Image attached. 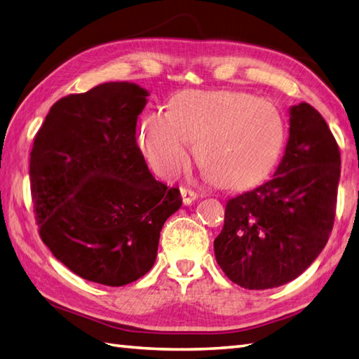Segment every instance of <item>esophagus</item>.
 <instances>
[{"instance_id":"1","label":"esophagus","mask_w":359,"mask_h":359,"mask_svg":"<svg viewBox=\"0 0 359 359\" xmlns=\"http://www.w3.org/2000/svg\"><path fill=\"white\" fill-rule=\"evenodd\" d=\"M181 198H182V204L184 205H190L192 204L198 195L194 192V190H189V189H181Z\"/></svg>"}]
</instances>
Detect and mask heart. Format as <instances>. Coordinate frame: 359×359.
Wrapping results in <instances>:
<instances>
[{
    "label": "heart",
    "mask_w": 359,
    "mask_h": 359,
    "mask_svg": "<svg viewBox=\"0 0 359 359\" xmlns=\"http://www.w3.org/2000/svg\"><path fill=\"white\" fill-rule=\"evenodd\" d=\"M281 110L266 98L233 90H184L175 95L167 112L150 114L140 142L150 167L173 178L196 161L215 184L244 189L272 170L284 144Z\"/></svg>",
    "instance_id": "1"
}]
</instances>
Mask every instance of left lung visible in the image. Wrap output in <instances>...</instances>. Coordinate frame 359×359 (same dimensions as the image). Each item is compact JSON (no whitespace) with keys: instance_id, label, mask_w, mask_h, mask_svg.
<instances>
[{"instance_id":"8db88e82","label":"left lung","mask_w":359,"mask_h":359,"mask_svg":"<svg viewBox=\"0 0 359 359\" xmlns=\"http://www.w3.org/2000/svg\"><path fill=\"white\" fill-rule=\"evenodd\" d=\"M289 141L273 178L227 201L215 258L249 290L298 278L327 244L337 210L341 155L321 114L307 102L289 110Z\"/></svg>"}]
</instances>
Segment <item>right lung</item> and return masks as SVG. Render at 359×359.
Listing matches in <instances>:
<instances>
[{
    "label": "right lung",
    "instance_id": "right-lung-1",
    "mask_svg": "<svg viewBox=\"0 0 359 359\" xmlns=\"http://www.w3.org/2000/svg\"><path fill=\"white\" fill-rule=\"evenodd\" d=\"M149 92L104 83L52 106L30 154V186L43 243L87 281L119 287L155 264L159 232L180 190L149 172L137 119Z\"/></svg>",
    "mask_w": 359,
    "mask_h": 359
}]
</instances>
